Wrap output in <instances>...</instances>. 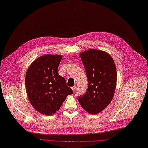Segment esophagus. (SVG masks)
Listing matches in <instances>:
<instances>
[{
  "mask_svg": "<svg viewBox=\"0 0 148 148\" xmlns=\"http://www.w3.org/2000/svg\"><path fill=\"white\" fill-rule=\"evenodd\" d=\"M75 88H76V86L75 85L74 86H73V87H71V89L73 90V91L74 92L75 91Z\"/></svg>",
  "mask_w": 148,
  "mask_h": 148,
  "instance_id": "esophagus-1",
  "label": "esophagus"
}]
</instances>
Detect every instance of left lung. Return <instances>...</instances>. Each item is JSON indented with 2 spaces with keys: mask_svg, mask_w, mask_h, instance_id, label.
Wrapping results in <instances>:
<instances>
[{
  "mask_svg": "<svg viewBox=\"0 0 148 148\" xmlns=\"http://www.w3.org/2000/svg\"><path fill=\"white\" fill-rule=\"evenodd\" d=\"M79 56L85 67L88 87L78 100L87 112L96 114L105 109L113 98L117 83L116 65L109 53L101 50L90 49Z\"/></svg>",
  "mask_w": 148,
  "mask_h": 148,
  "instance_id": "8db88e82",
  "label": "left lung"
}]
</instances>
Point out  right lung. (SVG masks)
<instances>
[{
	"label": "right lung",
	"mask_w": 148,
	"mask_h": 148,
	"mask_svg": "<svg viewBox=\"0 0 148 148\" xmlns=\"http://www.w3.org/2000/svg\"><path fill=\"white\" fill-rule=\"evenodd\" d=\"M61 55L47 54L35 60L25 76L26 91L29 101L39 113L50 116L56 113L73 90L58 73Z\"/></svg>",
	"instance_id": "add662e5"
}]
</instances>
